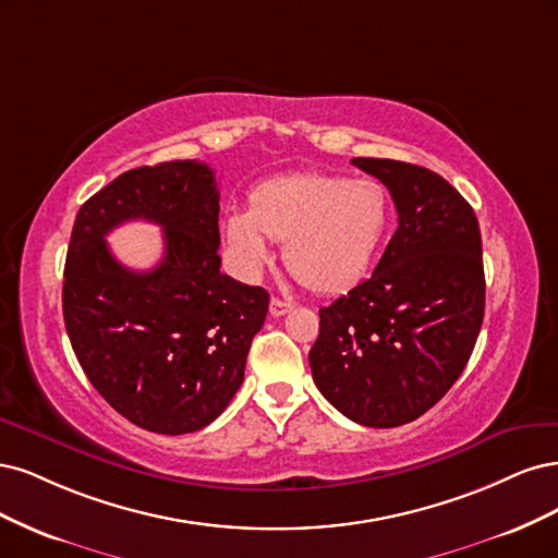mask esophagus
I'll return each instance as SVG.
<instances>
[{
	"label": "esophagus",
	"instance_id": "esophagus-1",
	"mask_svg": "<svg viewBox=\"0 0 558 558\" xmlns=\"http://www.w3.org/2000/svg\"><path fill=\"white\" fill-rule=\"evenodd\" d=\"M292 308H294V305H292L290 301H282V299L274 296V299H271V308H268V311H271L274 317H282V315L290 313Z\"/></svg>",
	"mask_w": 558,
	"mask_h": 558
}]
</instances>
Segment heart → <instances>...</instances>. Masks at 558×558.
I'll list each match as a JSON object with an SVG mask.
<instances>
[{"label":"heart","instance_id":"1","mask_svg":"<svg viewBox=\"0 0 558 558\" xmlns=\"http://www.w3.org/2000/svg\"><path fill=\"white\" fill-rule=\"evenodd\" d=\"M391 227V196L375 178L327 171L274 175L250 192V208H229L222 220L227 255L245 276L271 259L284 241L290 274L317 294H340L362 282Z\"/></svg>","mask_w":558,"mask_h":558}]
</instances>
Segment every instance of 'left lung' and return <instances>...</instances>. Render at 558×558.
Wrapping results in <instances>:
<instances>
[{
	"label": "left lung",
	"instance_id": "1",
	"mask_svg": "<svg viewBox=\"0 0 558 558\" xmlns=\"http://www.w3.org/2000/svg\"><path fill=\"white\" fill-rule=\"evenodd\" d=\"M352 165L391 192L399 227L373 276L319 308L308 362L336 410L391 428L434 408L469 364L484 317L482 236L442 175L397 159Z\"/></svg>",
	"mask_w": 558,
	"mask_h": 558
}]
</instances>
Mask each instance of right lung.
I'll return each mask as SVG.
<instances>
[{
	"label": "right lung",
	"mask_w": 558,
	"mask_h": 558,
	"mask_svg": "<svg viewBox=\"0 0 558 558\" xmlns=\"http://www.w3.org/2000/svg\"><path fill=\"white\" fill-rule=\"evenodd\" d=\"M220 192L204 161L124 171L81 206L64 264V327L87 380L153 434L210 424L245 375L268 292L220 274ZM148 219L166 233L150 272L122 267L105 233Z\"/></svg>",
	"instance_id": "obj_1"
}]
</instances>
